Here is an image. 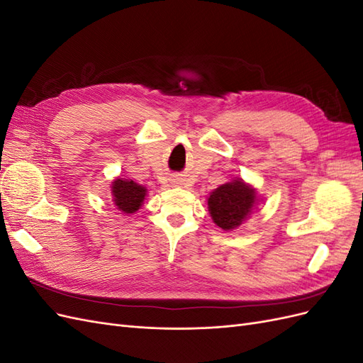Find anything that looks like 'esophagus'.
Here are the masks:
<instances>
[{
  "mask_svg": "<svg viewBox=\"0 0 363 363\" xmlns=\"http://www.w3.org/2000/svg\"><path fill=\"white\" fill-rule=\"evenodd\" d=\"M172 180H174V182H180V180H177V179H172Z\"/></svg>",
  "mask_w": 363,
  "mask_h": 363,
  "instance_id": "obj_1",
  "label": "esophagus"
}]
</instances>
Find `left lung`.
Returning <instances> with one entry per match:
<instances>
[{"label": "left lung", "instance_id": "left-lung-1", "mask_svg": "<svg viewBox=\"0 0 363 363\" xmlns=\"http://www.w3.org/2000/svg\"><path fill=\"white\" fill-rule=\"evenodd\" d=\"M257 203L256 189L240 179L216 188L207 199L213 223L225 232L238 228L251 215Z\"/></svg>", "mask_w": 363, "mask_h": 363}]
</instances>
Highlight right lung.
<instances>
[{
    "instance_id": "obj_1",
    "label": "right lung",
    "mask_w": 363,
    "mask_h": 363,
    "mask_svg": "<svg viewBox=\"0 0 363 363\" xmlns=\"http://www.w3.org/2000/svg\"><path fill=\"white\" fill-rule=\"evenodd\" d=\"M112 195L118 211L130 215L135 213L144 203L147 189L133 180L116 179L112 182Z\"/></svg>"
}]
</instances>
